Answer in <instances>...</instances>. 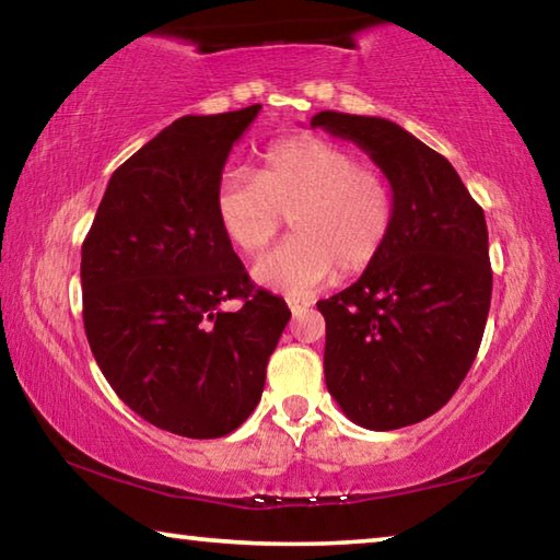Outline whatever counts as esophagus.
Wrapping results in <instances>:
<instances>
[{
	"instance_id": "obj_1",
	"label": "esophagus",
	"mask_w": 560,
	"mask_h": 560,
	"mask_svg": "<svg viewBox=\"0 0 560 560\" xmlns=\"http://www.w3.org/2000/svg\"><path fill=\"white\" fill-rule=\"evenodd\" d=\"M308 306H311V301H301V299H289V308H291V314H293V316H301V314H306V311H308Z\"/></svg>"
}]
</instances>
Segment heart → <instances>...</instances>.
Segmentation results:
<instances>
[{
	"label": "heart",
	"instance_id": "heart-1",
	"mask_svg": "<svg viewBox=\"0 0 560 560\" xmlns=\"http://www.w3.org/2000/svg\"><path fill=\"white\" fill-rule=\"evenodd\" d=\"M217 220L226 240L257 257L281 232L293 236L254 264L259 287L311 296L334 277L365 271L395 230V187L350 148L320 138H291L264 153L259 177L232 170L217 187Z\"/></svg>",
	"mask_w": 560,
	"mask_h": 560
}]
</instances>
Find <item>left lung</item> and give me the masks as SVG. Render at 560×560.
Listing matches in <instances>:
<instances>
[{
  "instance_id": "8db88e82",
  "label": "left lung",
  "mask_w": 560,
  "mask_h": 560,
  "mask_svg": "<svg viewBox=\"0 0 560 560\" xmlns=\"http://www.w3.org/2000/svg\"><path fill=\"white\" fill-rule=\"evenodd\" d=\"M311 128L353 140L395 187L385 249L326 301L328 393L368 430L422 422L457 393L491 303L485 210L450 165L397 122L320 110Z\"/></svg>"
}]
</instances>
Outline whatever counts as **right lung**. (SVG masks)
I'll return each mask as SVG.
<instances>
[{
  "label": "right lung",
  "mask_w": 560,
  "mask_h": 560,
  "mask_svg": "<svg viewBox=\"0 0 560 560\" xmlns=\"http://www.w3.org/2000/svg\"><path fill=\"white\" fill-rule=\"evenodd\" d=\"M261 106L183 116L130 155L81 246L83 328L132 412L192 440L257 407L291 311L257 289L217 220L230 150ZM243 306L224 312V300Z\"/></svg>",
  "instance_id": "add662e5"
}]
</instances>
